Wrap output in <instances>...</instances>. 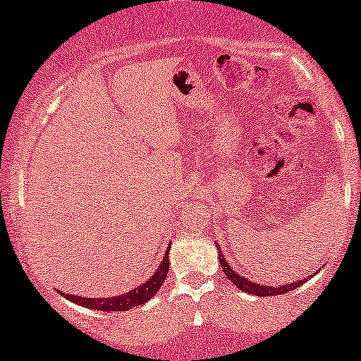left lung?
Wrapping results in <instances>:
<instances>
[{"mask_svg": "<svg viewBox=\"0 0 361 361\" xmlns=\"http://www.w3.org/2000/svg\"><path fill=\"white\" fill-rule=\"evenodd\" d=\"M219 261H221V267L224 273H226V276L233 281L235 287H239L247 293H255V295L258 297H270V295H279V293H287V292H292L293 288L300 287L302 283H305V280H299L295 281V283H285V285H280V287H267V285L252 283V281L246 280L244 276L238 275V273L229 267V263H227L226 258H224L221 252H219Z\"/></svg>", "mask_w": 361, "mask_h": 361, "instance_id": "8db88e82", "label": "left lung"}]
</instances>
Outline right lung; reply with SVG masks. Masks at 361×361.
I'll return each mask as SVG.
<instances>
[{
	"instance_id": "right-lung-1",
	"label": "right lung",
	"mask_w": 361,
	"mask_h": 361,
	"mask_svg": "<svg viewBox=\"0 0 361 361\" xmlns=\"http://www.w3.org/2000/svg\"><path fill=\"white\" fill-rule=\"evenodd\" d=\"M169 252L166 251V256H164L163 263L159 264L154 275L149 279L146 283L139 285L137 288L130 290V292L122 293V295L117 297H109V299H86V297L80 295H68V293L61 292L62 297L69 299L74 304H80L82 307L97 309V310H111V312H118V310H128L132 307H137L140 304H146V302L151 299L152 295L161 288V285L166 280L168 270H169Z\"/></svg>"
}]
</instances>
